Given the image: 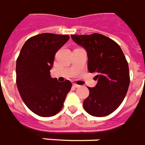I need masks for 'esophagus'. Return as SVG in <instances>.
Segmentation results:
<instances>
[{
  "label": "esophagus",
  "mask_w": 145,
  "mask_h": 145,
  "mask_svg": "<svg viewBox=\"0 0 145 145\" xmlns=\"http://www.w3.org/2000/svg\"><path fill=\"white\" fill-rule=\"evenodd\" d=\"M72 86H73L74 88H78V87H80V86L77 85V84H76V83H74L73 85H72Z\"/></svg>",
  "instance_id": "esophagus-1"
}]
</instances>
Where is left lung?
<instances>
[{
	"label": "left lung",
	"mask_w": 145,
	"mask_h": 145,
	"mask_svg": "<svg viewBox=\"0 0 145 145\" xmlns=\"http://www.w3.org/2000/svg\"><path fill=\"white\" fill-rule=\"evenodd\" d=\"M72 39L87 52L89 72H97V85L88 87L83 108L93 117H105L120 106L130 84L128 64L120 45L101 34L78 35Z\"/></svg>",
	"instance_id": "left-lung-1"
}]
</instances>
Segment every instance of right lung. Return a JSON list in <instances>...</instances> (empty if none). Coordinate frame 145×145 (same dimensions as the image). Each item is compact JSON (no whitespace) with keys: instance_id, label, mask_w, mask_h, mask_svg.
<instances>
[{"instance_id":"obj_1","label":"right lung","mask_w":145,"mask_h":145,"mask_svg":"<svg viewBox=\"0 0 145 145\" xmlns=\"http://www.w3.org/2000/svg\"><path fill=\"white\" fill-rule=\"evenodd\" d=\"M69 35L42 33L28 39L16 62V83L22 100L40 117H52L61 110L70 91L69 80L60 83L52 78L51 69L58 50Z\"/></svg>"}]
</instances>
